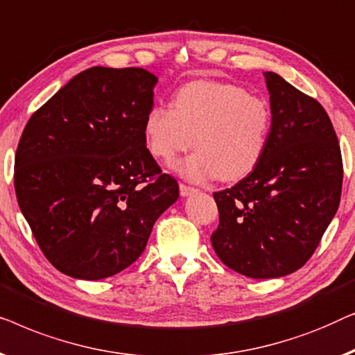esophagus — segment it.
Here are the masks:
<instances>
[{
    "label": "esophagus",
    "mask_w": 355,
    "mask_h": 355,
    "mask_svg": "<svg viewBox=\"0 0 355 355\" xmlns=\"http://www.w3.org/2000/svg\"><path fill=\"white\" fill-rule=\"evenodd\" d=\"M198 189L194 187H189V184H187V183H180V194H182V196H189V194H193Z\"/></svg>",
    "instance_id": "1"
}]
</instances>
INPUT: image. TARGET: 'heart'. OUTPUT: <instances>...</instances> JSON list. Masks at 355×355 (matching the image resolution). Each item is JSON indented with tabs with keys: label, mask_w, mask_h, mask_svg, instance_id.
<instances>
[{
	"label": "heart",
	"mask_w": 355,
	"mask_h": 355,
	"mask_svg": "<svg viewBox=\"0 0 355 355\" xmlns=\"http://www.w3.org/2000/svg\"><path fill=\"white\" fill-rule=\"evenodd\" d=\"M272 125L270 104L232 83L199 80L173 94L172 107L156 104L144 117L153 156L171 162L193 146L177 166L189 180H238L261 161Z\"/></svg>",
	"instance_id": "b5f03b06"
}]
</instances>
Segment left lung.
I'll list each match as a JSON object with an SVG mask.
<instances>
[{"label": "left lung", "instance_id": "obj_1", "mask_svg": "<svg viewBox=\"0 0 355 355\" xmlns=\"http://www.w3.org/2000/svg\"><path fill=\"white\" fill-rule=\"evenodd\" d=\"M272 127L251 173L214 193L218 259L249 278H278L301 268L338 211L343 157L336 132L317 99L266 72Z\"/></svg>", "mask_w": 355, "mask_h": 355}]
</instances>
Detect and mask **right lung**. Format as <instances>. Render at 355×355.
I'll return each mask as SVG.
<instances>
[{"mask_svg":"<svg viewBox=\"0 0 355 355\" xmlns=\"http://www.w3.org/2000/svg\"><path fill=\"white\" fill-rule=\"evenodd\" d=\"M157 78L92 67L37 109L19 139L14 188L44 257L69 277L101 279L137 261L178 199L146 148Z\"/></svg>","mask_w":355,"mask_h":355,"instance_id":"1","label":"right lung"}]
</instances>
